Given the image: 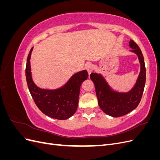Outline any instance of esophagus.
I'll return each mask as SVG.
<instances>
[{
    "label": "esophagus",
    "mask_w": 160,
    "mask_h": 160,
    "mask_svg": "<svg viewBox=\"0 0 160 160\" xmlns=\"http://www.w3.org/2000/svg\"><path fill=\"white\" fill-rule=\"evenodd\" d=\"M85 68H86V70L88 71L89 74H91V72H93V71L94 70V67H93V65H92L91 63H88V65H86Z\"/></svg>",
    "instance_id": "1"
}]
</instances>
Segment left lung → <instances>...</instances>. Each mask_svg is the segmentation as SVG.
Returning <instances> with one entry per match:
<instances>
[{
  "label": "left lung",
  "instance_id": "left-lung-1",
  "mask_svg": "<svg viewBox=\"0 0 160 160\" xmlns=\"http://www.w3.org/2000/svg\"><path fill=\"white\" fill-rule=\"evenodd\" d=\"M131 51L135 53L141 65L139 77L133 89L128 93H119L111 89L105 79L100 74L92 72L90 78L95 87V92L100 108L105 113L113 118L121 117L136 108L143 93L146 84V70L141 49L133 40H130Z\"/></svg>",
  "mask_w": 160,
  "mask_h": 160
}]
</instances>
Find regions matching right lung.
Here are the masks:
<instances>
[{"mask_svg": "<svg viewBox=\"0 0 160 160\" xmlns=\"http://www.w3.org/2000/svg\"><path fill=\"white\" fill-rule=\"evenodd\" d=\"M33 47L28 53L26 66V79L32 98L42 112L50 118L64 120L76 112L79 103L80 88L88 78L86 70L77 72L62 88L49 90L40 89L34 83L31 76L30 59Z\"/></svg>", "mask_w": 160, "mask_h": 160, "instance_id": "1", "label": "right lung"}]
</instances>
